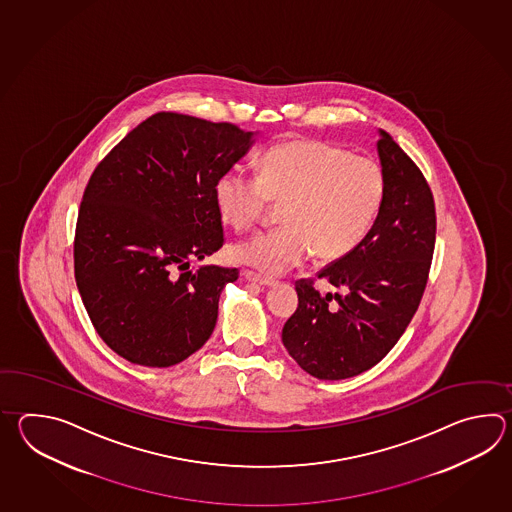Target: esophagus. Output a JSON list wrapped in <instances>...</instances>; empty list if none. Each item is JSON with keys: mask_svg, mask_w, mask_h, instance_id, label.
<instances>
[{"mask_svg": "<svg viewBox=\"0 0 512 512\" xmlns=\"http://www.w3.org/2000/svg\"><path fill=\"white\" fill-rule=\"evenodd\" d=\"M243 276H245L249 282L260 283V285H265V287H272V285H276V280L267 278V276H261L258 272L245 271L243 272Z\"/></svg>", "mask_w": 512, "mask_h": 512, "instance_id": "1", "label": "esophagus"}]
</instances>
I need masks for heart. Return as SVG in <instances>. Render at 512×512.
I'll use <instances>...</instances> for the list:
<instances>
[{
    "mask_svg": "<svg viewBox=\"0 0 512 512\" xmlns=\"http://www.w3.org/2000/svg\"><path fill=\"white\" fill-rule=\"evenodd\" d=\"M384 174L377 161L320 141L283 142L261 157L258 175L229 170L219 177V214L234 229L256 225L272 203L283 227L230 247L232 260L278 276L316 252L337 260L359 245L381 210Z\"/></svg>",
    "mask_w": 512,
    "mask_h": 512,
    "instance_id": "heart-1",
    "label": "heart"
}]
</instances>
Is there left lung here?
Segmentation results:
<instances>
[{
  "instance_id": "1",
  "label": "left lung",
  "mask_w": 512,
  "mask_h": 512,
  "mask_svg": "<svg viewBox=\"0 0 512 512\" xmlns=\"http://www.w3.org/2000/svg\"><path fill=\"white\" fill-rule=\"evenodd\" d=\"M381 210L366 238L346 256L296 280L298 307L283 346L322 381L355 377L381 362L403 337L425 293L435 247V203L419 166L381 130ZM315 279L342 294L320 295Z\"/></svg>"
}]
</instances>
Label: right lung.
<instances>
[{
  "label": "right lung",
  "instance_id": "right-lung-1",
  "mask_svg": "<svg viewBox=\"0 0 512 512\" xmlns=\"http://www.w3.org/2000/svg\"><path fill=\"white\" fill-rule=\"evenodd\" d=\"M232 122L155 113L97 164L75 230V280L91 324L122 359L168 368L207 342L240 271L205 265L223 247L219 177L251 148Z\"/></svg>",
  "mask_w": 512,
  "mask_h": 512
}]
</instances>
